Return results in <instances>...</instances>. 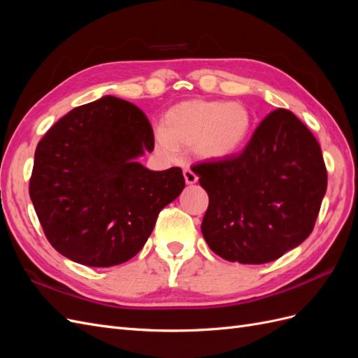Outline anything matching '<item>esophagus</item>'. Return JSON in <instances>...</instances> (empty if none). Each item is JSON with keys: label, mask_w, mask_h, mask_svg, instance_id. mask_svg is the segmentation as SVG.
Here are the masks:
<instances>
[{"label": "esophagus", "mask_w": 358, "mask_h": 358, "mask_svg": "<svg viewBox=\"0 0 358 358\" xmlns=\"http://www.w3.org/2000/svg\"><path fill=\"white\" fill-rule=\"evenodd\" d=\"M183 178H185V182L188 183V185H192V183H196L199 179V176L191 169L183 170Z\"/></svg>", "instance_id": "esophagus-1"}]
</instances>
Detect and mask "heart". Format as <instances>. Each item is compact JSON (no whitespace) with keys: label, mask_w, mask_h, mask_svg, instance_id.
Here are the masks:
<instances>
[{"label":"heart","mask_w":358,"mask_h":358,"mask_svg":"<svg viewBox=\"0 0 358 358\" xmlns=\"http://www.w3.org/2000/svg\"><path fill=\"white\" fill-rule=\"evenodd\" d=\"M251 129L252 115L242 103L188 100L166 113L164 127L155 129V143L167 158H175L182 146L192 148L201 159L220 161L236 154Z\"/></svg>","instance_id":"obj_1"}]
</instances>
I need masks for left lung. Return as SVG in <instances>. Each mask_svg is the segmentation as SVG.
<instances>
[{"label":"left lung","instance_id":"1","mask_svg":"<svg viewBox=\"0 0 358 358\" xmlns=\"http://www.w3.org/2000/svg\"><path fill=\"white\" fill-rule=\"evenodd\" d=\"M194 171L209 196L204 241L242 264L273 262L308 239L327 189L320 143L287 109L270 112L241 154Z\"/></svg>","mask_w":358,"mask_h":358}]
</instances>
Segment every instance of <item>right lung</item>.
<instances>
[{
    "mask_svg": "<svg viewBox=\"0 0 358 358\" xmlns=\"http://www.w3.org/2000/svg\"><path fill=\"white\" fill-rule=\"evenodd\" d=\"M154 150L137 106L103 96L52 125L36 149L29 197L49 243L73 262L110 267L131 259L158 213L179 197V167L152 171L136 159Z\"/></svg>",
    "mask_w": 358,
    "mask_h": 358,
    "instance_id": "add662e5",
    "label": "right lung"
}]
</instances>
